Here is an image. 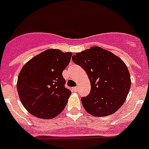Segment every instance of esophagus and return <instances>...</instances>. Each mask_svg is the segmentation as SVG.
<instances>
[{
	"mask_svg": "<svg viewBox=\"0 0 149 149\" xmlns=\"http://www.w3.org/2000/svg\"><path fill=\"white\" fill-rule=\"evenodd\" d=\"M72 90H73L75 92H77V91H78V86H75V87H73V88H72Z\"/></svg>",
	"mask_w": 149,
	"mask_h": 149,
	"instance_id": "obj_1",
	"label": "esophagus"
}]
</instances>
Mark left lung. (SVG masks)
<instances>
[{"label": "left lung", "instance_id": "1", "mask_svg": "<svg viewBox=\"0 0 149 149\" xmlns=\"http://www.w3.org/2000/svg\"><path fill=\"white\" fill-rule=\"evenodd\" d=\"M72 59L86 71L91 81V93L81 98L86 112L104 117L118 111L131 88V77L125 63L112 52L98 46L77 52Z\"/></svg>", "mask_w": 149, "mask_h": 149}]
</instances>
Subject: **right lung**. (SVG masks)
Segmentation results:
<instances>
[{
  "instance_id": "obj_1",
  "label": "right lung",
  "mask_w": 149,
  "mask_h": 149,
  "mask_svg": "<svg viewBox=\"0 0 149 149\" xmlns=\"http://www.w3.org/2000/svg\"><path fill=\"white\" fill-rule=\"evenodd\" d=\"M71 52L50 49L41 52L22 67L17 90L23 106L32 115L51 119L63 111L71 95L63 77Z\"/></svg>"
}]
</instances>
